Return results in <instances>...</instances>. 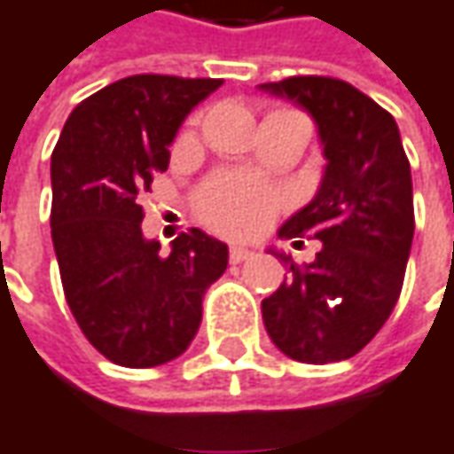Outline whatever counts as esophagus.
I'll use <instances>...</instances> for the list:
<instances>
[{"mask_svg": "<svg viewBox=\"0 0 454 454\" xmlns=\"http://www.w3.org/2000/svg\"><path fill=\"white\" fill-rule=\"evenodd\" d=\"M252 254H254V252L247 249V247H230V262H232V264H242V262H247Z\"/></svg>", "mask_w": 454, "mask_h": 454, "instance_id": "34e87169", "label": "esophagus"}]
</instances>
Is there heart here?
<instances>
[{
    "mask_svg": "<svg viewBox=\"0 0 454 454\" xmlns=\"http://www.w3.org/2000/svg\"><path fill=\"white\" fill-rule=\"evenodd\" d=\"M281 195L257 177L237 173L212 175L197 190L200 220L227 237L262 232L281 209Z\"/></svg>",
    "mask_w": 454,
    "mask_h": 454,
    "instance_id": "1",
    "label": "heart"
}]
</instances>
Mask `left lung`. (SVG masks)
Wrapping results in <instances>:
<instances>
[{
    "label": "left lung",
    "instance_id": "left-lung-1",
    "mask_svg": "<svg viewBox=\"0 0 454 454\" xmlns=\"http://www.w3.org/2000/svg\"><path fill=\"white\" fill-rule=\"evenodd\" d=\"M262 89L314 115L328 160L317 197L279 230L324 247L311 264L277 254L289 277L262 301V318L294 361H346L383 328L403 289L415 232L411 162L393 115L340 78L289 76Z\"/></svg>",
    "mask_w": 454,
    "mask_h": 454
}]
</instances>
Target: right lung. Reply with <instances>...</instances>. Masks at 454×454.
Returning <instances> with one entry per match:
<instances>
[{"instance_id": "right-lung-1", "label": "right lung", "mask_w": 454, "mask_h": 454, "mask_svg": "<svg viewBox=\"0 0 454 454\" xmlns=\"http://www.w3.org/2000/svg\"><path fill=\"white\" fill-rule=\"evenodd\" d=\"M222 78L136 74L89 96L51 153V239L66 301L98 353L126 368L168 364L195 339L227 245L190 227L170 254L143 237L140 197L168 170L175 133Z\"/></svg>"}]
</instances>
